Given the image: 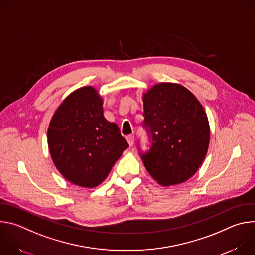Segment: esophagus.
Segmentation results:
<instances>
[{"mask_svg": "<svg viewBox=\"0 0 255 255\" xmlns=\"http://www.w3.org/2000/svg\"><path fill=\"white\" fill-rule=\"evenodd\" d=\"M126 140H127V142L129 143L130 146H132V145L134 144V136H133V135H128V136L126 137Z\"/></svg>", "mask_w": 255, "mask_h": 255, "instance_id": "1", "label": "esophagus"}]
</instances>
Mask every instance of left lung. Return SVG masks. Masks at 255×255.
<instances>
[{"instance_id": "left-lung-1", "label": "left lung", "mask_w": 255, "mask_h": 255, "mask_svg": "<svg viewBox=\"0 0 255 255\" xmlns=\"http://www.w3.org/2000/svg\"><path fill=\"white\" fill-rule=\"evenodd\" d=\"M145 125L151 133L145 168L162 187L183 184L201 166L210 143V125L200 101L186 87L159 83L143 93Z\"/></svg>"}]
</instances>
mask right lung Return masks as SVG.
I'll list each match as a JSON object with an SVG mask.
<instances>
[{
  "label": "right lung",
  "instance_id": "right-lung-1",
  "mask_svg": "<svg viewBox=\"0 0 255 255\" xmlns=\"http://www.w3.org/2000/svg\"><path fill=\"white\" fill-rule=\"evenodd\" d=\"M103 104L96 88L77 89L57 107L47 129L55 167L78 187L93 189L103 183L129 146L118 125L104 117Z\"/></svg>",
  "mask_w": 255,
  "mask_h": 255
}]
</instances>
